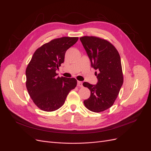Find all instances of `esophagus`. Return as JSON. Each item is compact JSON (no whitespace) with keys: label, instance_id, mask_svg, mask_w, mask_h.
Masks as SVG:
<instances>
[{"label":"esophagus","instance_id":"1","mask_svg":"<svg viewBox=\"0 0 151 151\" xmlns=\"http://www.w3.org/2000/svg\"><path fill=\"white\" fill-rule=\"evenodd\" d=\"M77 86L79 87H83V83L81 81H77Z\"/></svg>","mask_w":151,"mask_h":151}]
</instances>
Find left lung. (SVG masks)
<instances>
[{"instance_id": "1", "label": "left lung", "mask_w": 151, "mask_h": 151, "mask_svg": "<svg viewBox=\"0 0 151 151\" xmlns=\"http://www.w3.org/2000/svg\"><path fill=\"white\" fill-rule=\"evenodd\" d=\"M91 60V67L98 70L96 85L84 82L91 91L90 97L84 101L85 106L93 112H101L110 108L119 94L123 83L121 59L118 52L108 41L96 36L80 38Z\"/></svg>"}]
</instances>
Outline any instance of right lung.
Segmentation results:
<instances>
[{"label":"right lung","mask_w":151,"mask_h":151,"mask_svg":"<svg viewBox=\"0 0 151 151\" xmlns=\"http://www.w3.org/2000/svg\"><path fill=\"white\" fill-rule=\"evenodd\" d=\"M78 37H62L43 45L35 52L26 70V86L34 103L45 111H53L64 104L77 86L74 78L57 77L67 50Z\"/></svg>","instance_id":"obj_1"}]
</instances>
